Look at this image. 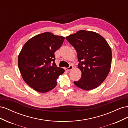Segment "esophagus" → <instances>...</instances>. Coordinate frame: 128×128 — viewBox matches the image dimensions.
Listing matches in <instances>:
<instances>
[{"mask_svg": "<svg viewBox=\"0 0 128 128\" xmlns=\"http://www.w3.org/2000/svg\"><path fill=\"white\" fill-rule=\"evenodd\" d=\"M72 69H73V66H72V65H70V66H69L68 68H65V70L69 72V71H70V70H72Z\"/></svg>", "mask_w": 128, "mask_h": 128, "instance_id": "obj_1", "label": "esophagus"}]
</instances>
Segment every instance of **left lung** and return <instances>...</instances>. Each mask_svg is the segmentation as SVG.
<instances>
[{
	"label": "left lung",
	"mask_w": 128,
	"mask_h": 128,
	"mask_svg": "<svg viewBox=\"0 0 128 128\" xmlns=\"http://www.w3.org/2000/svg\"><path fill=\"white\" fill-rule=\"evenodd\" d=\"M77 53L81 78L74 83L84 90L98 87L110 71L112 50L104 38L98 33L81 30L66 37Z\"/></svg>",
	"instance_id": "left-lung-1"
}]
</instances>
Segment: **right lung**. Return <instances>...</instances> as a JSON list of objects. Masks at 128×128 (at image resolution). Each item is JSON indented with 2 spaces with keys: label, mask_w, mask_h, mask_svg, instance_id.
Returning <instances> with one entry per match:
<instances>
[{
  "label": "right lung",
  "mask_w": 128,
  "mask_h": 128,
  "mask_svg": "<svg viewBox=\"0 0 128 128\" xmlns=\"http://www.w3.org/2000/svg\"><path fill=\"white\" fill-rule=\"evenodd\" d=\"M64 37L45 32L27 41L18 56V67L22 78L34 90L45 93L54 88L56 80L64 70L55 63L54 53Z\"/></svg>",
  "instance_id": "add662e5"
}]
</instances>
